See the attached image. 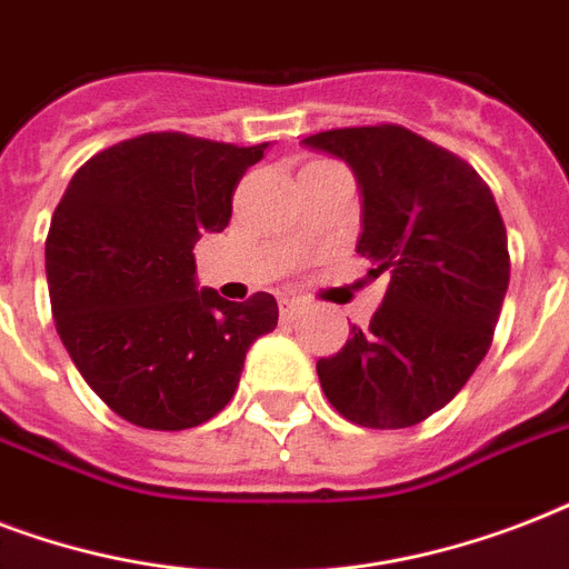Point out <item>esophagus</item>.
<instances>
[{
	"instance_id": "34e87169",
	"label": "esophagus",
	"mask_w": 569,
	"mask_h": 569,
	"mask_svg": "<svg viewBox=\"0 0 569 569\" xmlns=\"http://www.w3.org/2000/svg\"><path fill=\"white\" fill-rule=\"evenodd\" d=\"M298 316H301V303L295 301V298H283V301H280V319L295 321Z\"/></svg>"
}]
</instances>
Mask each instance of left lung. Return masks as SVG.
Instances as JSON below:
<instances>
[{
	"instance_id": "obj_1",
	"label": "left lung",
	"mask_w": 569,
	"mask_h": 569,
	"mask_svg": "<svg viewBox=\"0 0 569 569\" xmlns=\"http://www.w3.org/2000/svg\"><path fill=\"white\" fill-rule=\"evenodd\" d=\"M303 144L351 164L363 191L357 253L389 277L369 328L316 363L348 422L410 428L458 396L485 360L511 257L493 191L460 156L396 123L330 129Z\"/></svg>"
}]
</instances>
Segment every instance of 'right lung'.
<instances>
[{"label": "right lung", "mask_w": 569, "mask_h": 569, "mask_svg": "<svg viewBox=\"0 0 569 569\" xmlns=\"http://www.w3.org/2000/svg\"><path fill=\"white\" fill-rule=\"evenodd\" d=\"M268 144L147 132L91 156L52 212V319L88 387L150 431L227 407L253 339L277 328L268 292L197 289L194 241L230 223L232 191Z\"/></svg>", "instance_id": "add662e5"}]
</instances>
